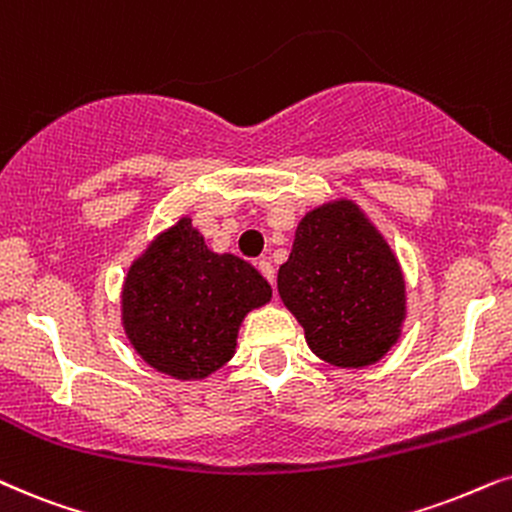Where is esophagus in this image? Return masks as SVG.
<instances>
[{
	"instance_id": "obj_1",
	"label": "esophagus",
	"mask_w": 512,
	"mask_h": 512,
	"mask_svg": "<svg viewBox=\"0 0 512 512\" xmlns=\"http://www.w3.org/2000/svg\"><path fill=\"white\" fill-rule=\"evenodd\" d=\"M256 268L265 277V280H268L270 284H275V268H272L270 261H265V258H263V261L256 263Z\"/></svg>"
}]
</instances>
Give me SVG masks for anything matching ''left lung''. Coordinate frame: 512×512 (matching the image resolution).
I'll list each match as a JSON object with an SVG mask.
<instances>
[{"label":"left lung","instance_id":"obj_1","mask_svg":"<svg viewBox=\"0 0 512 512\" xmlns=\"http://www.w3.org/2000/svg\"><path fill=\"white\" fill-rule=\"evenodd\" d=\"M277 291L320 360L362 369L402 334L404 277L393 249L350 199L308 211L296 228Z\"/></svg>","mask_w":512,"mask_h":512}]
</instances>
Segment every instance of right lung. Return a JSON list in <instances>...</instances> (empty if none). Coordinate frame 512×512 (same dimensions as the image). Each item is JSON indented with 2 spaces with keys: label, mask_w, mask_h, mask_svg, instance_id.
Segmentation results:
<instances>
[{
  "label": "right lung",
  "mask_w": 512,
  "mask_h": 512,
  "mask_svg": "<svg viewBox=\"0 0 512 512\" xmlns=\"http://www.w3.org/2000/svg\"><path fill=\"white\" fill-rule=\"evenodd\" d=\"M270 296V284L254 265L214 254L183 216L129 268L122 324L152 369L178 381H202L235 355L242 320Z\"/></svg>",
  "instance_id": "add662e5"
}]
</instances>
